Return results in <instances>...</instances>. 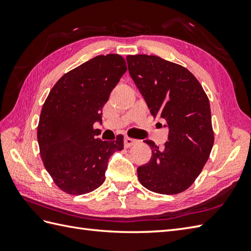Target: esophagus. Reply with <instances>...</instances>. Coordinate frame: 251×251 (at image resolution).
Segmentation results:
<instances>
[{
    "label": "esophagus",
    "instance_id": "esophagus-1",
    "mask_svg": "<svg viewBox=\"0 0 251 251\" xmlns=\"http://www.w3.org/2000/svg\"><path fill=\"white\" fill-rule=\"evenodd\" d=\"M136 143H138V140L132 139V138H129V137H125V139H124V146H125L126 148H129V147H131V146H134V145H136Z\"/></svg>",
    "mask_w": 251,
    "mask_h": 251
}]
</instances>
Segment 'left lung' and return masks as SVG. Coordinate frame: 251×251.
<instances>
[{"label":"left lung","instance_id":"8db88e82","mask_svg":"<svg viewBox=\"0 0 251 251\" xmlns=\"http://www.w3.org/2000/svg\"><path fill=\"white\" fill-rule=\"evenodd\" d=\"M131 78L154 117L167 122L168 141L138 167L140 183L159 194H178L199 177L214 146L209 100L188 69L152 55L127 56Z\"/></svg>","mask_w":251,"mask_h":251}]
</instances>
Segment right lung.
Segmentation results:
<instances>
[{
    "label": "right lung",
    "mask_w": 251,
    "mask_h": 251,
    "mask_svg": "<svg viewBox=\"0 0 251 251\" xmlns=\"http://www.w3.org/2000/svg\"><path fill=\"white\" fill-rule=\"evenodd\" d=\"M127 70L116 54L96 56L66 73L42 108L37 142L42 161L59 189L82 195L104 182L109 158L124 147L96 137L93 125L102 122V108Z\"/></svg>",
    "instance_id": "add662e5"
}]
</instances>
